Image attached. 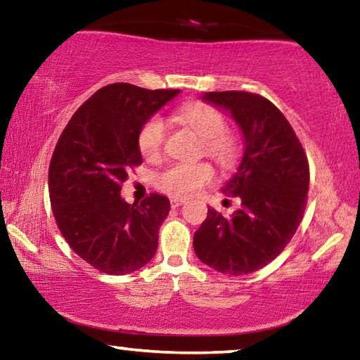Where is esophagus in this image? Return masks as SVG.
Here are the masks:
<instances>
[{
  "label": "esophagus",
  "instance_id": "esophagus-1",
  "mask_svg": "<svg viewBox=\"0 0 360 360\" xmlns=\"http://www.w3.org/2000/svg\"><path fill=\"white\" fill-rule=\"evenodd\" d=\"M169 203H172L173 208H178V206L186 203V198H179V197H172L169 198Z\"/></svg>",
  "mask_w": 360,
  "mask_h": 360
}]
</instances>
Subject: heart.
Listing matches in <instances>:
<instances>
[{
  "mask_svg": "<svg viewBox=\"0 0 360 360\" xmlns=\"http://www.w3.org/2000/svg\"><path fill=\"white\" fill-rule=\"evenodd\" d=\"M179 119L205 139V150L222 167H231L238 158V139L227 130V120L214 106L188 103L179 109ZM165 122L152 115L138 133V149L146 160H155L165 144ZM214 179V168L206 162H176L155 174V187L172 197H188Z\"/></svg>",
  "mask_w": 360,
  "mask_h": 360,
  "instance_id": "b5f03b06",
  "label": "heart"
}]
</instances>
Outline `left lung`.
Returning a JSON list of instances; mask_svg holds the SVG:
<instances>
[{"label": "left lung", "instance_id": "1", "mask_svg": "<svg viewBox=\"0 0 360 360\" xmlns=\"http://www.w3.org/2000/svg\"><path fill=\"white\" fill-rule=\"evenodd\" d=\"M202 98L230 111L245 135V154L222 192L241 200L230 217L208 208L193 235L205 265L224 275L257 271L276 259L300 225L308 200L309 165L288 119L257 94L210 92Z\"/></svg>", "mask_w": 360, "mask_h": 360}]
</instances>
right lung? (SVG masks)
<instances>
[{
  "instance_id": "add662e5",
  "label": "right lung",
  "mask_w": 360,
  "mask_h": 360,
  "mask_svg": "<svg viewBox=\"0 0 360 360\" xmlns=\"http://www.w3.org/2000/svg\"><path fill=\"white\" fill-rule=\"evenodd\" d=\"M178 94L106 85L72 114L53 149L49 195L57 227L72 251L101 273H133L157 251L169 200L150 193L129 205L120 191L130 169L143 163V124Z\"/></svg>"
}]
</instances>
